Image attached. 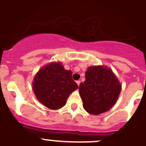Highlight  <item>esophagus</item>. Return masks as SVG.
<instances>
[{"label": "esophagus", "instance_id": "1", "mask_svg": "<svg viewBox=\"0 0 146 146\" xmlns=\"http://www.w3.org/2000/svg\"><path fill=\"white\" fill-rule=\"evenodd\" d=\"M76 82H77V84L78 85V86H80V80L76 81Z\"/></svg>", "mask_w": 146, "mask_h": 146}]
</instances>
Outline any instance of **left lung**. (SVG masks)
I'll return each mask as SVG.
<instances>
[{"instance_id":"1","label":"left lung","mask_w":146,"mask_h":146,"mask_svg":"<svg viewBox=\"0 0 146 146\" xmlns=\"http://www.w3.org/2000/svg\"><path fill=\"white\" fill-rule=\"evenodd\" d=\"M121 86L113 71L102 66L88 67L86 80L79 87L83 108L90 114L99 115L113 107Z\"/></svg>"}]
</instances>
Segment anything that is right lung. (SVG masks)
<instances>
[{
    "mask_svg": "<svg viewBox=\"0 0 146 146\" xmlns=\"http://www.w3.org/2000/svg\"><path fill=\"white\" fill-rule=\"evenodd\" d=\"M60 62H53L40 69L33 78V89L40 102L51 110L64 107L72 92L78 86Z\"/></svg>",
    "mask_w": 146,
    "mask_h": 146,
    "instance_id": "add662e5",
    "label": "right lung"
}]
</instances>
